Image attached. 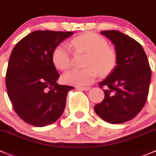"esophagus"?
Instances as JSON below:
<instances>
[{
    "mask_svg": "<svg viewBox=\"0 0 156 156\" xmlns=\"http://www.w3.org/2000/svg\"><path fill=\"white\" fill-rule=\"evenodd\" d=\"M78 89H82V90H89L90 89V87H89V86H81V87H78Z\"/></svg>",
    "mask_w": 156,
    "mask_h": 156,
    "instance_id": "obj_1",
    "label": "esophagus"
}]
</instances>
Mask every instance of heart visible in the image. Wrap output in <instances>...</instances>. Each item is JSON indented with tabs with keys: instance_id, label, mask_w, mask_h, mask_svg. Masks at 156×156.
I'll return each mask as SVG.
<instances>
[{
	"instance_id": "1",
	"label": "heart",
	"mask_w": 156,
	"mask_h": 156,
	"mask_svg": "<svg viewBox=\"0 0 156 156\" xmlns=\"http://www.w3.org/2000/svg\"><path fill=\"white\" fill-rule=\"evenodd\" d=\"M72 46L76 50L87 53L84 69H72L63 75L66 84L75 86L90 84L96 79L98 72L107 75L115 69L117 54L113 48L108 46L107 40L94 33H86L74 38ZM52 62L60 70H67L71 66V51L66 44L58 45L52 52Z\"/></svg>"
}]
</instances>
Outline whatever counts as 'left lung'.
<instances>
[{"instance_id": "obj_1", "label": "left lung", "mask_w": 156, "mask_h": 156, "mask_svg": "<svg viewBox=\"0 0 156 156\" xmlns=\"http://www.w3.org/2000/svg\"><path fill=\"white\" fill-rule=\"evenodd\" d=\"M114 45L117 63L101 82L102 102L94 111L104 121L123 123L132 120L146 104L151 81L150 66L143 46L134 39L116 30L101 31Z\"/></svg>"}]
</instances>
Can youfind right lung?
<instances>
[{
  "label": "right lung",
  "mask_w": 156,
  "mask_h": 156,
  "mask_svg": "<svg viewBox=\"0 0 156 156\" xmlns=\"http://www.w3.org/2000/svg\"><path fill=\"white\" fill-rule=\"evenodd\" d=\"M73 33L36 30L13 48L6 86L15 112L26 123L43 127L62 114L68 92L74 87L56 82L59 75L52 56L55 47Z\"/></svg>",
  "instance_id": "add662e5"
}]
</instances>
